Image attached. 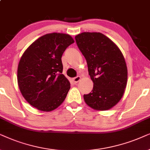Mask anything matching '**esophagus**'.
I'll use <instances>...</instances> for the list:
<instances>
[{"mask_svg":"<svg viewBox=\"0 0 150 150\" xmlns=\"http://www.w3.org/2000/svg\"><path fill=\"white\" fill-rule=\"evenodd\" d=\"M80 79H81L80 76H77V77H74V78H73V81L74 83H76L78 82V81L80 80Z\"/></svg>","mask_w":150,"mask_h":150,"instance_id":"esophagus-1","label":"esophagus"}]
</instances>
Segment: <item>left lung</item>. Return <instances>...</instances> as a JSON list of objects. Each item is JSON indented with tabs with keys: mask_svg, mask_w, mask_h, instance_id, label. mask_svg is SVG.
<instances>
[{
	"mask_svg": "<svg viewBox=\"0 0 150 150\" xmlns=\"http://www.w3.org/2000/svg\"><path fill=\"white\" fill-rule=\"evenodd\" d=\"M79 49L86 59L93 82L91 93L83 95L88 105L107 110L122 98L127 80L124 57L118 47L105 35L83 32L75 36Z\"/></svg>",
	"mask_w": 150,
	"mask_h": 150,
	"instance_id": "left-lung-1",
	"label": "left lung"
}]
</instances>
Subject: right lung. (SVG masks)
I'll use <instances>...</instances> for the list:
<instances>
[{"label": "right lung", "instance_id": "right-lung-1", "mask_svg": "<svg viewBox=\"0 0 150 150\" xmlns=\"http://www.w3.org/2000/svg\"><path fill=\"white\" fill-rule=\"evenodd\" d=\"M74 42L71 35L53 33L42 35L22 55L18 67V83L26 101L39 110L49 112L67 97L70 82L63 75L62 56Z\"/></svg>", "mask_w": 150, "mask_h": 150}]
</instances>
